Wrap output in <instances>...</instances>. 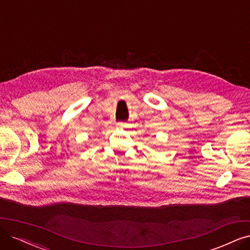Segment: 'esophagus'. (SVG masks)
I'll return each mask as SVG.
<instances>
[{
    "instance_id": "34e87169",
    "label": "esophagus",
    "mask_w": 250,
    "mask_h": 250,
    "mask_svg": "<svg viewBox=\"0 0 250 250\" xmlns=\"http://www.w3.org/2000/svg\"><path fill=\"white\" fill-rule=\"evenodd\" d=\"M116 126H117L118 128H124V127H125V125L124 123H117V124H116Z\"/></svg>"
}]
</instances>
